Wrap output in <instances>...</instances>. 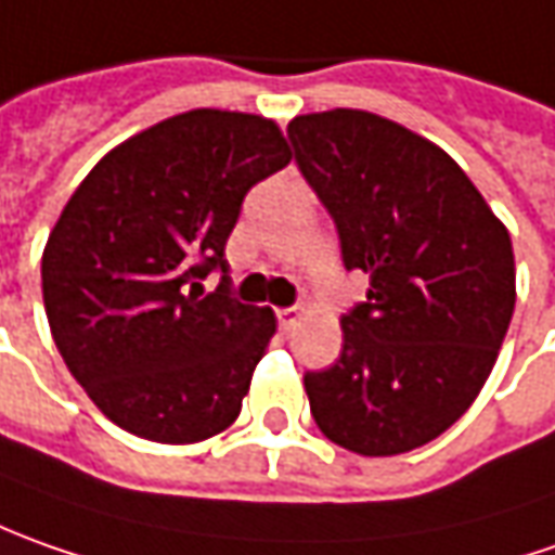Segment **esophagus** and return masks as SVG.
I'll use <instances>...</instances> for the list:
<instances>
[{
	"label": "esophagus",
	"instance_id": "obj_1",
	"mask_svg": "<svg viewBox=\"0 0 555 555\" xmlns=\"http://www.w3.org/2000/svg\"><path fill=\"white\" fill-rule=\"evenodd\" d=\"M297 315H300V310H297V307H282V310H276L279 328H282V332H292V328L297 325Z\"/></svg>",
	"mask_w": 555,
	"mask_h": 555
}]
</instances>
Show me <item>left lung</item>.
Returning <instances> with one entry per match:
<instances>
[{"label": "left lung", "instance_id": "8db88e82", "mask_svg": "<svg viewBox=\"0 0 555 555\" xmlns=\"http://www.w3.org/2000/svg\"><path fill=\"white\" fill-rule=\"evenodd\" d=\"M288 138L344 267L369 273L365 300L340 315V359L304 374L315 424L365 457L421 449L476 402L501 353L516 307L504 220L442 146L377 113L295 116Z\"/></svg>", "mask_w": 555, "mask_h": 555}]
</instances>
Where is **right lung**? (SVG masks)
Returning <instances> with one entry per match:
<instances>
[{"label": "right lung", "mask_w": 555, "mask_h": 555, "mask_svg": "<svg viewBox=\"0 0 555 555\" xmlns=\"http://www.w3.org/2000/svg\"><path fill=\"white\" fill-rule=\"evenodd\" d=\"M292 163L273 119L186 109L131 134L86 175L42 251V300L69 374L106 417L150 442L227 430L276 335L227 273L245 193Z\"/></svg>", "instance_id": "right-lung-1"}]
</instances>
